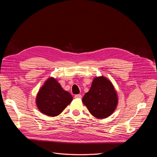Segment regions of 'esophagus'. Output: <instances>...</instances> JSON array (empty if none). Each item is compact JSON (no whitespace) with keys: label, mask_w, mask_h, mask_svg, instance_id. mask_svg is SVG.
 Listing matches in <instances>:
<instances>
[{"label":"esophagus","mask_w":157,"mask_h":157,"mask_svg":"<svg viewBox=\"0 0 157 157\" xmlns=\"http://www.w3.org/2000/svg\"><path fill=\"white\" fill-rule=\"evenodd\" d=\"M75 98L77 99H81L82 98V96L80 94H77L75 96Z\"/></svg>","instance_id":"obj_1"}]
</instances>
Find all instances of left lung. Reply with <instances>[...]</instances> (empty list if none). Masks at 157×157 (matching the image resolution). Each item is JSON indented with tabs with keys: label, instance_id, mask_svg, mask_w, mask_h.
I'll use <instances>...</instances> for the list:
<instances>
[{
	"label": "left lung",
	"instance_id": "1",
	"mask_svg": "<svg viewBox=\"0 0 157 157\" xmlns=\"http://www.w3.org/2000/svg\"><path fill=\"white\" fill-rule=\"evenodd\" d=\"M82 102L94 117L105 118L115 111L118 96L112 82L101 76L94 79L91 88L84 94Z\"/></svg>",
	"mask_w": 157,
	"mask_h": 157
}]
</instances>
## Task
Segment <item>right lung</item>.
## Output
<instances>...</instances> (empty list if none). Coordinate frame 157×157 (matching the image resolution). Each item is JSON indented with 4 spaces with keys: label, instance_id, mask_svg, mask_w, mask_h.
<instances>
[{
    "label": "right lung",
    "instance_id": "1",
    "mask_svg": "<svg viewBox=\"0 0 157 157\" xmlns=\"http://www.w3.org/2000/svg\"><path fill=\"white\" fill-rule=\"evenodd\" d=\"M73 96L64 90L53 77L48 78L39 90L36 103L39 111L48 117H56L72 101Z\"/></svg>",
    "mask_w": 157,
    "mask_h": 157
}]
</instances>
